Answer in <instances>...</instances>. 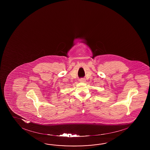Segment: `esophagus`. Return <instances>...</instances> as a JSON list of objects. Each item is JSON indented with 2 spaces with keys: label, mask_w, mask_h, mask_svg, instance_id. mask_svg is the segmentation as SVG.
Listing matches in <instances>:
<instances>
[{
  "label": "esophagus",
  "mask_w": 150,
  "mask_h": 150,
  "mask_svg": "<svg viewBox=\"0 0 150 150\" xmlns=\"http://www.w3.org/2000/svg\"><path fill=\"white\" fill-rule=\"evenodd\" d=\"M85 81H86V80H85V79H84V78H81V79H80V81L83 82H85Z\"/></svg>",
  "instance_id": "34e87169"
}]
</instances>
